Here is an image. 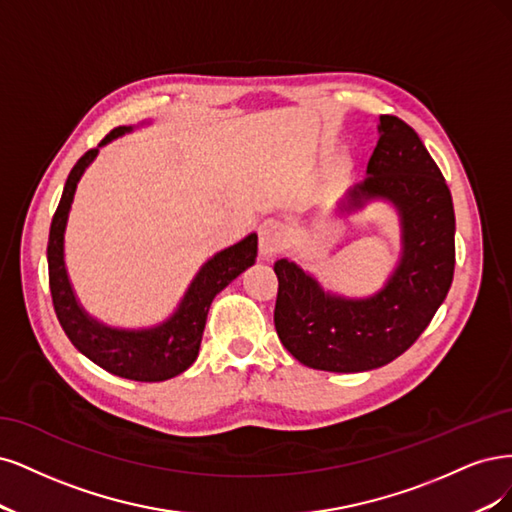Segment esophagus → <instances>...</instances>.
<instances>
[{"mask_svg":"<svg viewBox=\"0 0 512 512\" xmlns=\"http://www.w3.org/2000/svg\"><path fill=\"white\" fill-rule=\"evenodd\" d=\"M285 225L278 219H266L259 225V253L263 259L276 257L285 246Z\"/></svg>","mask_w":512,"mask_h":512,"instance_id":"34e87169","label":"esophagus"}]
</instances>
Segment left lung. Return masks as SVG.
<instances>
[{"instance_id": "1", "label": "left lung", "mask_w": 512, "mask_h": 512, "mask_svg": "<svg viewBox=\"0 0 512 512\" xmlns=\"http://www.w3.org/2000/svg\"><path fill=\"white\" fill-rule=\"evenodd\" d=\"M366 174L346 193L340 212H355L372 200L398 210L402 255L381 291L344 298L325 291L298 263H274L276 334L300 364L315 370L366 372L389 364L423 334L453 283L451 191L417 131L381 114Z\"/></svg>"}]
</instances>
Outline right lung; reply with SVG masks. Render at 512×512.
Listing matches in <instances>:
<instances>
[{
  "instance_id": "1",
  "label": "right lung",
  "mask_w": 512,
  "mask_h": 512,
  "mask_svg": "<svg viewBox=\"0 0 512 512\" xmlns=\"http://www.w3.org/2000/svg\"><path fill=\"white\" fill-rule=\"evenodd\" d=\"M131 129H134L131 125L112 129L97 148H91L76 161L68 180H65L51 223V234H48V285H51L53 306L63 332L82 355L106 372L129 378V381L159 383L185 372L197 359L214 295L223 291L246 268L253 266L257 257V234H249L238 244L208 259L191 280L174 315L163 323L146 329H123L93 319L78 304L68 270H65V225H68V214L80 176L91 166L102 146Z\"/></svg>"
}]
</instances>
